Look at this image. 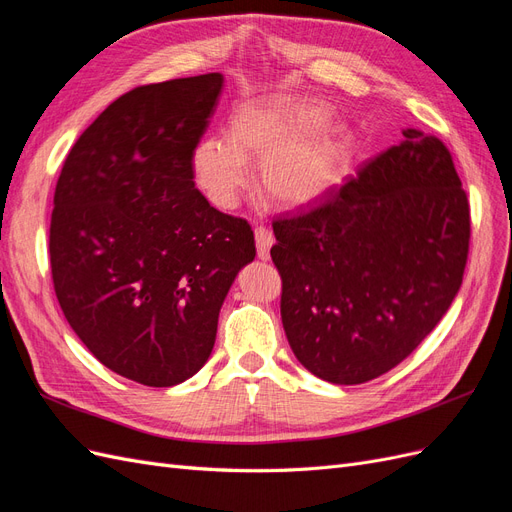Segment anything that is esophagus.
<instances>
[{
    "label": "esophagus",
    "mask_w": 512,
    "mask_h": 512,
    "mask_svg": "<svg viewBox=\"0 0 512 512\" xmlns=\"http://www.w3.org/2000/svg\"><path fill=\"white\" fill-rule=\"evenodd\" d=\"M254 237H256V252L260 260H269V252H271V245H273V232L265 226H260L254 230Z\"/></svg>",
    "instance_id": "esophagus-1"
}]
</instances>
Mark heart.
I'll return each instance as SVG.
<instances>
[{"instance_id": "1", "label": "heart", "mask_w": 512, "mask_h": 512, "mask_svg": "<svg viewBox=\"0 0 512 512\" xmlns=\"http://www.w3.org/2000/svg\"><path fill=\"white\" fill-rule=\"evenodd\" d=\"M331 106L305 96H260L230 117L228 138L205 136L190 164L198 190L218 209H235L260 160V185L273 205L303 209L327 196L348 162L350 132L329 123Z\"/></svg>"}]
</instances>
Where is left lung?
<instances>
[{
    "mask_svg": "<svg viewBox=\"0 0 512 512\" xmlns=\"http://www.w3.org/2000/svg\"><path fill=\"white\" fill-rule=\"evenodd\" d=\"M273 232L294 356L320 380L361 384L404 361L448 312L470 205L442 141L406 128L322 207Z\"/></svg>",
    "mask_w": 512,
    "mask_h": 512,
    "instance_id": "left-lung-1",
    "label": "left lung"
}]
</instances>
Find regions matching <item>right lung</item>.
<instances>
[{
    "label": "right lung",
    "mask_w": 512,
    "mask_h": 512,
    "mask_svg": "<svg viewBox=\"0 0 512 512\" xmlns=\"http://www.w3.org/2000/svg\"><path fill=\"white\" fill-rule=\"evenodd\" d=\"M222 87L211 72L123 94L74 143L55 188L61 312L104 367L145 386L207 363L226 294L256 256L250 224L194 188L190 156Z\"/></svg>",
    "instance_id": "add662e5"
}]
</instances>
